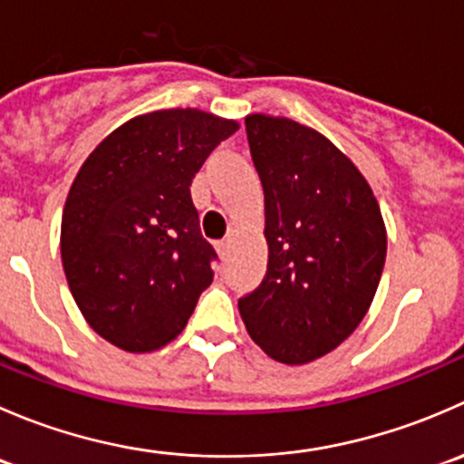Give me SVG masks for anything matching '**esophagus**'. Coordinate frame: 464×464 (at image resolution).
I'll list each match as a JSON object with an SVG mask.
<instances>
[{"instance_id": "esophagus-1", "label": "esophagus", "mask_w": 464, "mask_h": 464, "mask_svg": "<svg viewBox=\"0 0 464 464\" xmlns=\"http://www.w3.org/2000/svg\"><path fill=\"white\" fill-rule=\"evenodd\" d=\"M233 245H236V236H233V233H231V236H227L222 242H219V246H218L219 256H222V258H228V254H231Z\"/></svg>"}]
</instances>
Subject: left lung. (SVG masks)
I'll return each instance as SVG.
<instances>
[{
    "label": "left lung",
    "instance_id": "1",
    "mask_svg": "<svg viewBox=\"0 0 464 464\" xmlns=\"http://www.w3.org/2000/svg\"><path fill=\"white\" fill-rule=\"evenodd\" d=\"M265 190L266 276L240 298L251 339L274 362L303 366L343 343L375 298L386 224L359 168L314 128L245 119Z\"/></svg>",
    "mask_w": 464,
    "mask_h": 464
}]
</instances>
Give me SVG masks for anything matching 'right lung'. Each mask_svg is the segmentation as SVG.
<instances>
[{
	"instance_id": "right-lung-1",
	"label": "right lung",
	"mask_w": 464,
	"mask_h": 464,
	"mask_svg": "<svg viewBox=\"0 0 464 464\" xmlns=\"http://www.w3.org/2000/svg\"><path fill=\"white\" fill-rule=\"evenodd\" d=\"M237 128L195 107L148 111L107 134L78 170L60 227L64 276L92 330L116 348L170 343L213 283L190 184Z\"/></svg>"
}]
</instances>
